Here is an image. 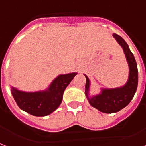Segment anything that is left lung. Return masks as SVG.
<instances>
[{"mask_svg": "<svg viewBox=\"0 0 146 146\" xmlns=\"http://www.w3.org/2000/svg\"><path fill=\"white\" fill-rule=\"evenodd\" d=\"M113 36L123 48L129 66L128 80L124 85L114 88H100L95 95L90 94L91 81L86 74L85 95L90 104L99 111L105 113H113L121 110L129 104L134 97L138 86V68L134 55L129 47L121 36L113 33Z\"/></svg>", "mask_w": 146, "mask_h": 146, "instance_id": "1", "label": "left lung"}]
</instances>
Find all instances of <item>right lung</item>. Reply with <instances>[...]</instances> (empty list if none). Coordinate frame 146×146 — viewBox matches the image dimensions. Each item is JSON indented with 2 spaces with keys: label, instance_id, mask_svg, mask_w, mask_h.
Here are the masks:
<instances>
[{
  "label": "right lung",
  "instance_id": "obj_1",
  "mask_svg": "<svg viewBox=\"0 0 146 146\" xmlns=\"http://www.w3.org/2000/svg\"><path fill=\"white\" fill-rule=\"evenodd\" d=\"M77 74H59L42 91H23L11 86V94L22 110L35 116H48L59 107L65 88Z\"/></svg>",
  "mask_w": 146,
  "mask_h": 146
}]
</instances>
